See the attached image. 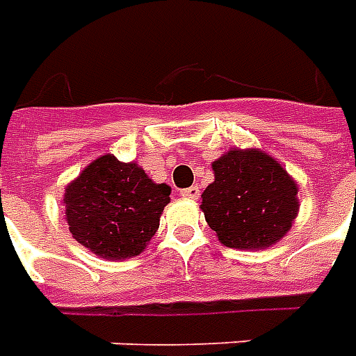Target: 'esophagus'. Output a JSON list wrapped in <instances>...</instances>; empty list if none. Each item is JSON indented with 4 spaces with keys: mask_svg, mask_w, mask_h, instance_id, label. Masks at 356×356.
Segmentation results:
<instances>
[{
    "mask_svg": "<svg viewBox=\"0 0 356 356\" xmlns=\"http://www.w3.org/2000/svg\"><path fill=\"white\" fill-rule=\"evenodd\" d=\"M181 196H183V198L196 200V198L200 196V188H198V186H188V188H183V191H181Z\"/></svg>",
    "mask_w": 356,
    "mask_h": 356,
    "instance_id": "esophagus-1",
    "label": "esophagus"
}]
</instances>
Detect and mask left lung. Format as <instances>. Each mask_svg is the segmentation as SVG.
Returning a JSON list of instances; mask_svg holds the SVG:
<instances>
[{
	"instance_id": "8db88e82",
	"label": "left lung",
	"mask_w": 356,
	"mask_h": 356,
	"mask_svg": "<svg viewBox=\"0 0 356 356\" xmlns=\"http://www.w3.org/2000/svg\"><path fill=\"white\" fill-rule=\"evenodd\" d=\"M212 168L216 179L202 193L200 208L225 247H270L291 229L299 188L282 163L260 150L235 148Z\"/></svg>"
}]
</instances>
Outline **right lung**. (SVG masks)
Returning a JSON list of instances; mask_svg holds the SVG:
<instances>
[{"mask_svg":"<svg viewBox=\"0 0 356 356\" xmlns=\"http://www.w3.org/2000/svg\"><path fill=\"white\" fill-rule=\"evenodd\" d=\"M170 195V186L154 183L136 163L102 156L65 188L69 231L108 260L140 254L160 227Z\"/></svg>","mask_w":356,"mask_h":356,"instance_id":"add662e5","label":"right lung"}]
</instances>
